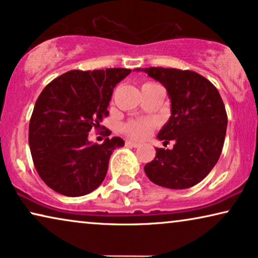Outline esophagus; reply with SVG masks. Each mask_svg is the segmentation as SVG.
I'll return each instance as SVG.
<instances>
[{
  "label": "esophagus",
  "mask_w": 258,
  "mask_h": 258,
  "mask_svg": "<svg viewBox=\"0 0 258 258\" xmlns=\"http://www.w3.org/2000/svg\"><path fill=\"white\" fill-rule=\"evenodd\" d=\"M125 146L126 147H132V148H139L140 143L139 142H134V141H125Z\"/></svg>",
  "instance_id": "1"
}]
</instances>
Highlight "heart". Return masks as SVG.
I'll return each instance as SVG.
<instances>
[{
    "label": "heart",
    "mask_w": 258,
    "mask_h": 258,
    "mask_svg": "<svg viewBox=\"0 0 258 258\" xmlns=\"http://www.w3.org/2000/svg\"><path fill=\"white\" fill-rule=\"evenodd\" d=\"M154 128V122L149 119H134V121L126 122L123 125V130L126 135L133 139L141 140L147 137Z\"/></svg>",
    "instance_id": "1"
}]
</instances>
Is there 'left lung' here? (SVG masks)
<instances>
[{
	"label": "left lung",
	"mask_w": 258,
	"mask_h": 258,
	"mask_svg": "<svg viewBox=\"0 0 258 258\" xmlns=\"http://www.w3.org/2000/svg\"><path fill=\"white\" fill-rule=\"evenodd\" d=\"M162 83L171 102V116L157 139L172 149L156 148L144 171L155 184L186 189L200 183L217 163L227 133L228 116L218 90L210 81L190 70L136 68Z\"/></svg>",
	"instance_id": "1"
}]
</instances>
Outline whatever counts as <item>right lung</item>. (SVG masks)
Listing matches in <instances>:
<instances>
[{
	"label": "right lung",
	"mask_w": 258,
	"mask_h": 258,
	"mask_svg": "<svg viewBox=\"0 0 258 258\" xmlns=\"http://www.w3.org/2000/svg\"><path fill=\"white\" fill-rule=\"evenodd\" d=\"M130 72L70 70L42 90L30 118L29 147L35 168L49 188L79 197L103 182L112 151L124 141L112 137L97 144L88 135L93 128H102L114 88Z\"/></svg>",
	"instance_id": "right-lung-1"
}]
</instances>
